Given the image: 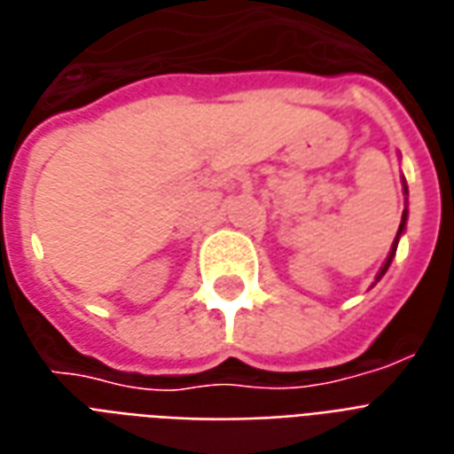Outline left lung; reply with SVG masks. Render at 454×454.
<instances>
[{
  "instance_id": "8db88e82",
  "label": "left lung",
  "mask_w": 454,
  "mask_h": 454,
  "mask_svg": "<svg viewBox=\"0 0 454 454\" xmlns=\"http://www.w3.org/2000/svg\"><path fill=\"white\" fill-rule=\"evenodd\" d=\"M403 227H406V210H403V215H402V224H399V231H396V239H395V244H392V251H389V256H387V261H385V266H382V270L377 273V280H380V278L385 276L387 268H389V263H392V259H395V254H396V241H399V237H402Z\"/></svg>"
}]
</instances>
